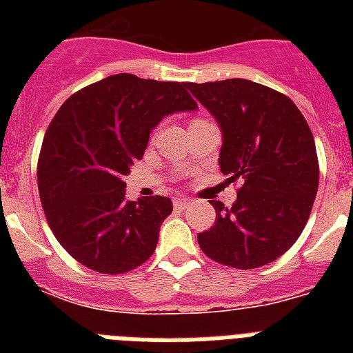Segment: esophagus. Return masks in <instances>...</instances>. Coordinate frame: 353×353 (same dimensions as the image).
Here are the masks:
<instances>
[{
	"label": "esophagus",
	"mask_w": 353,
	"mask_h": 353,
	"mask_svg": "<svg viewBox=\"0 0 353 353\" xmlns=\"http://www.w3.org/2000/svg\"><path fill=\"white\" fill-rule=\"evenodd\" d=\"M188 205H190V199H188V198H176V199H174V207H176V209H187Z\"/></svg>",
	"instance_id": "1"
}]
</instances>
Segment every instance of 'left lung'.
Returning a JSON list of instances; mask_svg holds the SVG:
<instances>
[{
  "label": "left lung",
  "instance_id": "1",
  "mask_svg": "<svg viewBox=\"0 0 353 353\" xmlns=\"http://www.w3.org/2000/svg\"><path fill=\"white\" fill-rule=\"evenodd\" d=\"M221 132L220 170L241 187L231 209L210 201L216 221L199 232L201 251L236 269L262 268L301 236L319 188L312 130L291 99L251 80L192 84Z\"/></svg>",
  "mask_w": 353,
  "mask_h": 353
}]
</instances>
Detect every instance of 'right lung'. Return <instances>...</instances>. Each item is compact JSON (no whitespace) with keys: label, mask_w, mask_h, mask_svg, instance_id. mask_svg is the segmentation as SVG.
<instances>
[{"label":"right lung","mask_w":353,"mask_h":353,"mask_svg":"<svg viewBox=\"0 0 353 353\" xmlns=\"http://www.w3.org/2000/svg\"><path fill=\"white\" fill-rule=\"evenodd\" d=\"M185 88L113 74L69 97L47 128L38 159L41 205L60 245L85 268L122 274L154 254L172 199L130 201L122 179L163 119L198 110Z\"/></svg>","instance_id":"obj_1"}]
</instances>
